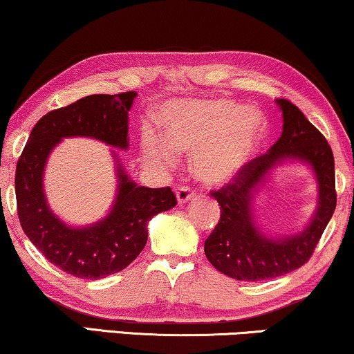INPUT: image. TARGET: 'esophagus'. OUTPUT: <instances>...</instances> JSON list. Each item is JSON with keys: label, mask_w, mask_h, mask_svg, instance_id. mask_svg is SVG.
Returning <instances> with one entry per match:
<instances>
[{"label": "esophagus", "mask_w": 354, "mask_h": 354, "mask_svg": "<svg viewBox=\"0 0 354 354\" xmlns=\"http://www.w3.org/2000/svg\"><path fill=\"white\" fill-rule=\"evenodd\" d=\"M194 197H196V194H194L191 187H179L176 191V198H178L179 205H183V203L192 201Z\"/></svg>", "instance_id": "obj_1"}]
</instances>
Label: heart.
I'll return each mask as SVG.
<instances>
[{"mask_svg":"<svg viewBox=\"0 0 354 354\" xmlns=\"http://www.w3.org/2000/svg\"><path fill=\"white\" fill-rule=\"evenodd\" d=\"M160 118L165 138L152 128L141 134L147 165L168 170L176 165V152L194 153V175L212 186L241 175L270 133L265 113L229 99L175 102Z\"/></svg>","mask_w":354,"mask_h":354,"instance_id":"b5f03b06","label":"heart"}]
</instances>
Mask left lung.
<instances>
[{"instance_id": "left-lung-1", "label": "left lung", "mask_w": 354, "mask_h": 354, "mask_svg": "<svg viewBox=\"0 0 354 354\" xmlns=\"http://www.w3.org/2000/svg\"><path fill=\"white\" fill-rule=\"evenodd\" d=\"M282 112V134L265 156L248 162L232 183L212 196L220 203L221 218L205 241L207 260L237 281L257 282L298 270L310 260L337 205L333 153L319 129L313 127L295 104L276 99ZM288 161L310 166L318 183V207L300 233L271 236L254 221L256 196L270 173Z\"/></svg>"}]
</instances>
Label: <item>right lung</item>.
Masks as SVG:
<instances>
[{
  "label": "right lung",
  "mask_w": 354,
  "mask_h": 354,
  "mask_svg": "<svg viewBox=\"0 0 354 354\" xmlns=\"http://www.w3.org/2000/svg\"><path fill=\"white\" fill-rule=\"evenodd\" d=\"M136 91L91 94L39 118L16 168V201L21 226L44 258L67 274L96 281L125 270L147 242V223L176 205L170 187L139 186L128 176L117 152V192L102 220L71 226L54 215L44 196L48 158L64 138H91L127 151L128 112Z\"/></svg>",
  "instance_id": "1"
}]
</instances>
